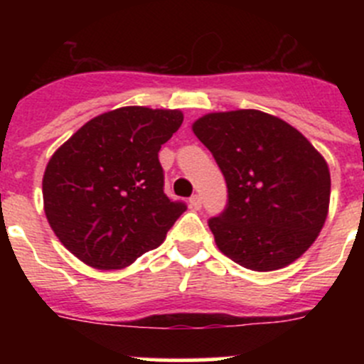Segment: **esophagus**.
I'll list each match as a JSON object with an SVG mask.
<instances>
[{"mask_svg": "<svg viewBox=\"0 0 364 364\" xmlns=\"http://www.w3.org/2000/svg\"><path fill=\"white\" fill-rule=\"evenodd\" d=\"M200 205H203V199H200V196H192V197H190V208L200 209Z\"/></svg>", "mask_w": 364, "mask_h": 364, "instance_id": "1", "label": "esophagus"}]
</instances>
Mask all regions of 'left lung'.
I'll use <instances>...</instances> for the list:
<instances>
[{
	"mask_svg": "<svg viewBox=\"0 0 364 364\" xmlns=\"http://www.w3.org/2000/svg\"><path fill=\"white\" fill-rule=\"evenodd\" d=\"M227 183V205L208 220L216 245L252 271L294 262L321 232L331 178L303 134L271 114L241 109L193 123Z\"/></svg>",
	"mask_w": 364,
	"mask_h": 364,
	"instance_id": "obj_1",
	"label": "left lung"
}]
</instances>
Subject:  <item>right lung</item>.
I'll use <instances>...</instances> for the list:
<instances>
[{
    "instance_id": "1",
    "label": "right lung",
    "mask_w": 364,
    "mask_h": 364,
    "mask_svg": "<svg viewBox=\"0 0 364 364\" xmlns=\"http://www.w3.org/2000/svg\"><path fill=\"white\" fill-rule=\"evenodd\" d=\"M181 123L179 111L121 107L87 121L54 153L43 174V205L77 259L121 269L160 247L186 209L164 193L159 160Z\"/></svg>"
}]
</instances>
